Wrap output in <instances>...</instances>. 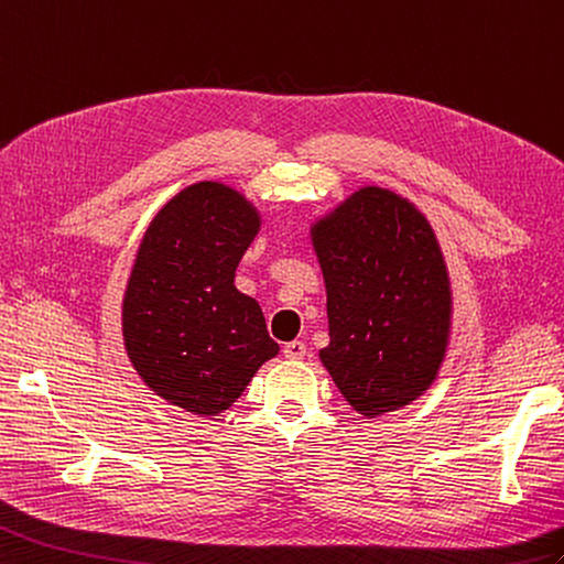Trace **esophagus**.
I'll return each mask as SVG.
<instances>
[{
    "label": "esophagus",
    "mask_w": 564,
    "mask_h": 564,
    "mask_svg": "<svg viewBox=\"0 0 564 564\" xmlns=\"http://www.w3.org/2000/svg\"><path fill=\"white\" fill-rule=\"evenodd\" d=\"M305 352H307V346H305L303 341H291V344L283 346V356H285L288 360L305 358Z\"/></svg>",
    "instance_id": "esophagus-1"
}]
</instances>
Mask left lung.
<instances>
[{"label":"left lung","mask_w":564,"mask_h":564,"mask_svg":"<svg viewBox=\"0 0 564 564\" xmlns=\"http://www.w3.org/2000/svg\"><path fill=\"white\" fill-rule=\"evenodd\" d=\"M329 338L319 358L352 409L397 411L432 384L449 336L435 232L394 192L365 187L314 226Z\"/></svg>","instance_id":"1"}]
</instances>
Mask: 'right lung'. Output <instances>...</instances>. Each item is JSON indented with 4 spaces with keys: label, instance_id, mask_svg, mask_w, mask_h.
I'll use <instances>...</instances> for the list:
<instances>
[{
    "label": "right lung",
    "instance_id": "add662e5",
    "mask_svg": "<svg viewBox=\"0 0 564 564\" xmlns=\"http://www.w3.org/2000/svg\"><path fill=\"white\" fill-rule=\"evenodd\" d=\"M259 230L254 208L196 182L151 220L124 295V346L155 394L194 415L226 411L279 352L235 269Z\"/></svg>",
    "mask_w": 564,
    "mask_h": 564
}]
</instances>
